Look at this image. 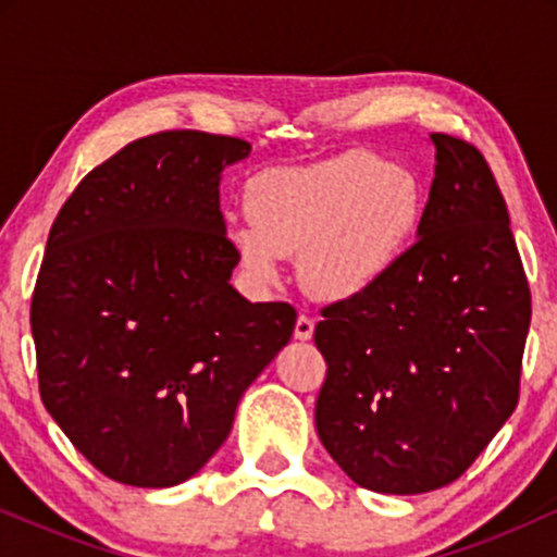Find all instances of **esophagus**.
Wrapping results in <instances>:
<instances>
[{"instance_id":"1","label":"esophagus","mask_w":557,"mask_h":557,"mask_svg":"<svg viewBox=\"0 0 557 557\" xmlns=\"http://www.w3.org/2000/svg\"><path fill=\"white\" fill-rule=\"evenodd\" d=\"M311 335H314V319L300 314L298 322H296V341H311Z\"/></svg>"}]
</instances>
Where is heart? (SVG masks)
<instances>
[{
	"label": "heart",
	"mask_w": 557,
	"mask_h": 557,
	"mask_svg": "<svg viewBox=\"0 0 557 557\" xmlns=\"http://www.w3.org/2000/svg\"><path fill=\"white\" fill-rule=\"evenodd\" d=\"M251 220L230 222L243 270L261 287L298 253L300 283L322 300L372 293L398 267L421 220L408 172L354 149L304 168L261 172L248 188Z\"/></svg>",
	"instance_id": "b5f03b06"
}]
</instances>
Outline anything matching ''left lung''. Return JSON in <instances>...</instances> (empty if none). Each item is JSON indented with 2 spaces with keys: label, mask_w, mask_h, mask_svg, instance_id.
Returning <instances> with one entry per match:
<instances>
[{
  "label": "left lung",
  "mask_w": 557,
  "mask_h": 557,
  "mask_svg": "<svg viewBox=\"0 0 557 557\" xmlns=\"http://www.w3.org/2000/svg\"><path fill=\"white\" fill-rule=\"evenodd\" d=\"M417 243L380 287L322 311L317 432L363 490L421 495L458 476L519 403L532 296L495 177L432 133Z\"/></svg>",
  "instance_id": "left-lung-1"
}]
</instances>
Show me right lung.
Wrapping results in <instances>:
<instances>
[{
  "label": "right lung",
  "mask_w": 557,
  "mask_h": 557,
  "mask_svg": "<svg viewBox=\"0 0 557 557\" xmlns=\"http://www.w3.org/2000/svg\"><path fill=\"white\" fill-rule=\"evenodd\" d=\"M248 154L201 131L138 138L83 177L49 233L30 304L41 400L114 482L194 476L296 327L290 304L230 285L220 183Z\"/></svg>",
  "instance_id": "obj_1"
}]
</instances>
